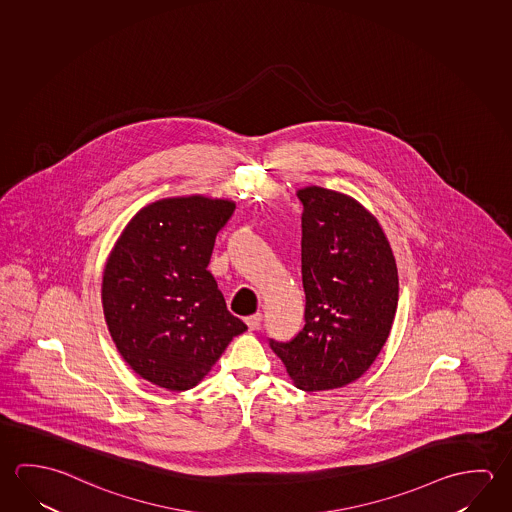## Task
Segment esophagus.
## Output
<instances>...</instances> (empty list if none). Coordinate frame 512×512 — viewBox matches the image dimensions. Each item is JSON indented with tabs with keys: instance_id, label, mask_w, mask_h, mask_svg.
Here are the masks:
<instances>
[{
	"instance_id": "esophagus-1",
	"label": "esophagus",
	"mask_w": 512,
	"mask_h": 512,
	"mask_svg": "<svg viewBox=\"0 0 512 512\" xmlns=\"http://www.w3.org/2000/svg\"><path fill=\"white\" fill-rule=\"evenodd\" d=\"M260 322H262V314H252V316H248L246 318V325H248V329L250 331H257L260 327Z\"/></svg>"
}]
</instances>
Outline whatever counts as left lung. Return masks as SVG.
<instances>
[{
	"label": "left lung",
	"instance_id": "left-lung-1",
	"mask_svg": "<svg viewBox=\"0 0 512 512\" xmlns=\"http://www.w3.org/2000/svg\"><path fill=\"white\" fill-rule=\"evenodd\" d=\"M302 214L305 325L287 343L269 340L293 385L323 392L367 372L394 323L399 277L376 216L343 192L296 190Z\"/></svg>",
	"mask_w": 512,
	"mask_h": 512
}]
</instances>
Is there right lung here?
Wrapping results in <instances>:
<instances>
[{"label": "right lung", "mask_w": 512, "mask_h": 512, "mask_svg": "<svg viewBox=\"0 0 512 512\" xmlns=\"http://www.w3.org/2000/svg\"><path fill=\"white\" fill-rule=\"evenodd\" d=\"M232 199H158L131 217L106 260L102 307L120 356L153 385L185 392L248 327L208 271Z\"/></svg>", "instance_id": "1"}]
</instances>
